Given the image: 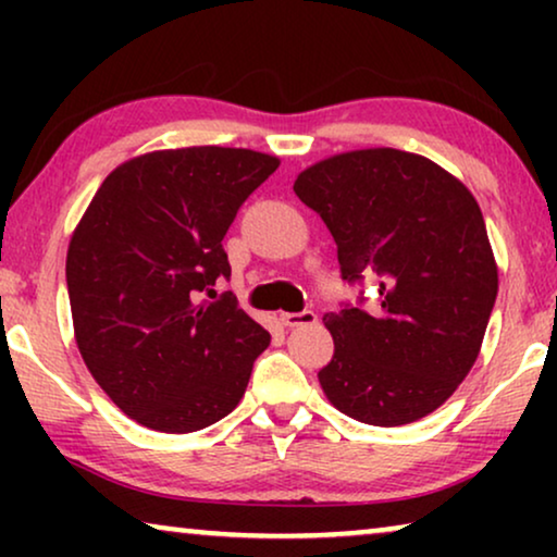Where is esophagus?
Instances as JSON below:
<instances>
[{"mask_svg": "<svg viewBox=\"0 0 557 557\" xmlns=\"http://www.w3.org/2000/svg\"><path fill=\"white\" fill-rule=\"evenodd\" d=\"M281 322H284L286 326H309V324H317L319 317L311 309L286 311V314H281Z\"/></svg>", "mask_w": 557, "mask_h": 557, "instance_id": "esophagus-1", "label": "esophagus"}]
</instances>
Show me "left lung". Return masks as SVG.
<instances>
[{
  "label": "left lung",
  "mask_w": 557,
  "mask_h": 557,
  "mask_svg": "<svg viewBox=\"0 0 557 557\" xmlns=\"http://www.w3.org/2000/svg\"><path fill=\"white\" fill-rule=\"evenodd\" d=\"M337 243L342 281H375V304L324 317L334 357L319 370L326 398L370 425H403L446 403L476 362L497 299L482 210L431 159L360 149L294 182Z\"/></svg>",
  "instance_id": "1"
}]
</instances>
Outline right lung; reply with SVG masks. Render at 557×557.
<instances>
[{
	"instance_id": "add662e5",
	"label": "right lung",
	"mask_w": 557,
	"mask_h": 557,
	"mask_svg": "<svg viewBox=\"0 0 557 557\" xmlns=\"http://www.w3.org/2000/svg\"><path fill=\"white\" fill-rule=\"evenodd\" d=\"M250 149L151 151L113 170L67 248L75 342L90 375L136 423L208 429L238 406L271 334L215 281L240 205L276 172Z\"/></svg>"
}]
</instances>
